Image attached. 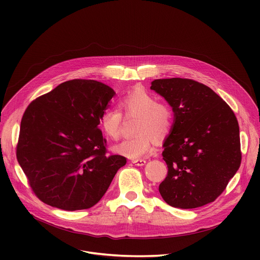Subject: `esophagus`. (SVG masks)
<instances>
[{"label":"esophagus","mask_w":260,"mask_h":260,"mask_svg":"<svg viewBox=\"0 0 260 260\" xmlns=\"http://www.w3.org/2000/svg\"><path fill=\"white\" fill-rule=\"evenodd\" d=\"M132 162L135 164L136 166H140L141 167V166H144L146 164V160L145 159H133Z\"/></svg>","instance_id":"34e87169"}]
</instances>
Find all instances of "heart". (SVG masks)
Here are the masks:
<instances>
[{
  "mask_svg": "<svg viewBox=\"0 0 260 260\" xmlns=\"http://www.w3.org/2000/svg\"><path fill=\"white\" fill-rule=\"evenodd\" d=\"M118 109L108 108L101 115L100 124L111 139L119 137L122 114L125 117H137L135 133L137 135L122 140L114 150L133 159L149 154L153 149V140H162L172 128L173 111L164 103L143 89H137L123 95L118 101Z\"/></svg>",
  "mask_w": 260,
  "mask_h": 260,
  "instance_id": "1",
  "label": "heart"
}]
</instances>
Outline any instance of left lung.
<instances>
[{"label":"left lung","instance_id":"left-lung-1","mask_svg":"<svg viewBox=\"0 0 260 260\" xmlns=\"http://www.w3.org/2000/svg\"><path fill=\"white\" fill-rule=\"evenodd\" d=\"M150 88L174 111V124L164 143L168 175L159 184L160 196L180 209L214 202L241 166L234 111L210 87L191 79H156Z\"/></svg>","mask_w":260,"mask_h":260}]
</instances>
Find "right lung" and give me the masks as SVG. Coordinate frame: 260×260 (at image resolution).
Returning a JSON list of instances; mask_svg holds the SVG:
<instances>
[{
  "label": "right lung",
  "instance_id": "add662e5",
  "mask_svg": "<svg viewBox=\"0 0 260 260\" xmlns=\"http://www.w3.org/2000/svg\"><path fill=\"white\" fill-rule=\"evenodd\" d=\"M115 94L110 86L85 79L66 81L34 100L21 119L16 157L32 192L66 211L93 207L117 171L126 164L109 154L99 128Z\"/></svg>",
  "mask_w": 260,
  "mask_h": 260
}]
</instances>
